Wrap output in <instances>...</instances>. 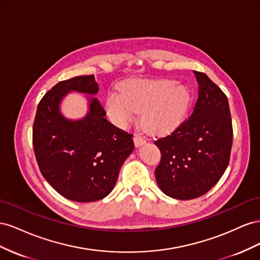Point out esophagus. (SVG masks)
<instances>
[{
    "mask_svg": "<svg viewBox=\"0 0 260 260\" xmlns=\"http://www.w3.org/2000/svg\"><path fill=\"white\" fill-rule=\"evenodd\" d=\"M134 142H135L136 147H140V146H143V145L146 144V139L143 136H140L139 134H136L135 137H134Z\"/></svg>",
    "mask_w": 260,
    "mask_h": 260,
    "instance_id": "esophagus-1",
    "label": "esophagus"
}]
</instances>
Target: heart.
Listing matches in <instances>:
<instances>
[{"label":"heart","instance_id":"obj_1","mask_svg":"<svg viewBox=\"0 0 260 260\" xmlns=\"http://www.w3.org/2000/svg\"><path fill=\"white\" fill-rule=\"evenodd\" d=\"M120 91H110L106 97L110 120L125 127L143 111L144 125L155 133L175 128L186 115L191 101L189 87L172 78L127 79L121 84Z\"/></svg>","mask_w":260,"mask_h":260}]
</instances>
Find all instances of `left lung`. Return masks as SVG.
I'll return each mask as SVG.
<instances>
[{
	"instance_id": "8db88e82",
	"label": "left lung",
	"mask_w": 260,
	"mask_h": 260,
	"mask_svg": "<svg viewBox=\"0 0 260 260\" xmlns=\"http://www.w3.org/2000/svg\"><path fill=\"white\" fill-rule=\"evenodd\" d=\"M194 74L199 89L191 115L154 142L161 152L154 171L158 186L181 200L203 196L218 183L228 168L233 139L226 95L206 74Z\"/></svg>"
}]
</instances>
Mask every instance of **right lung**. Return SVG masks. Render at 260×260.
Returning a JSON list of instances; mask_svg holds the SVG:
<instances>
[{
	"label": "right lung",
	"instance_id": "add662e5",
	"mask_svg": "<svg viewBox=\"0 0 260 260\" xmlns=\"http://www.w3.org/2000/svg\"><path fill=\"white\" fill-rule=\"evenodd\" d=\"M71 91L88 94V112L70 120L60 102ZM93 75L60 81L43 95L34 122L32 144L44 179L77 203L97 202L112 191L124 161L134 150L133 135L111 124L98 99Z\"/></svg>",
	"mask_w": 260,
	"mask_h": 260
}]
</instances>
